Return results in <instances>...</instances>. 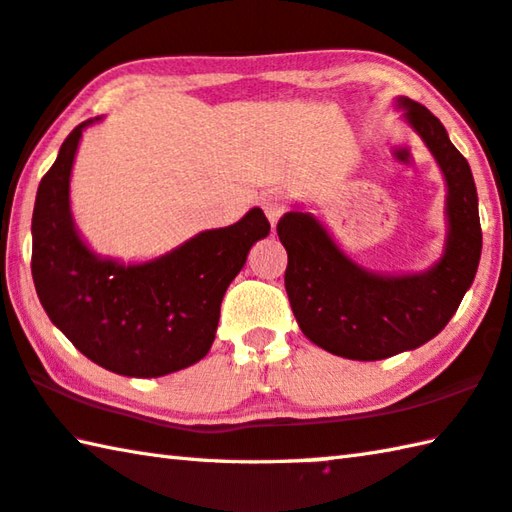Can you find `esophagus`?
I'll list each match as a JSON object with an SVG mask.
<instances>
[{
    "mask_svg": "<svg viewBox=\"0 0 512 512\" xmlns=\"http://www.w3.org/2000/svg\"><path fill=\"white\" fill-rule=\"evenodd\" d=\"M262 206H264L268 221H271L273 226H277V221H280V217L286 212V201H284L282 194L280 192H268L264 201H262Z\"/></svg>",
    "mask_w": 512,
    "mask_h": 512,
    "instance_id": "obj_1",
    "label": "esophagus"
}]
</instances>
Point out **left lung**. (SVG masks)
Masks as SVG:
<instances>
[{
  "mask_svg": "<svg viewBox=\"0 0 512 512\" xmlns=\"http://www.w3.org/2000/svg\"><path fill=\"white\" fill-rule=\"evenodd\" d=\"M398 107L448 183V244L441 262L421 275H376L342 253L309 212H286L277 235L288 253L284 286L306 338L349 360H383L441 333L475 280L481 257L477 188L470 165L421 102Z\"/></svg>",
  "mask_w": 512,
  "mask_h": 512,
  "instance_id": "obj_1",
  "label": "left lung"
}]
</instances>
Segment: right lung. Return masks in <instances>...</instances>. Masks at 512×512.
I'll return each instance as SVG.
<instances>
[{"mask_svg": "<svg viewBox=\"0 0 512 512\" xmlns=\"http://www.w3.org/2000/svg\"><path fill=\"white\" fill-rule=\"evenodd\" d=\"M89 123L64 138L37 188L35 291L55 327L96 365L136 378L172 374L210 351L226 288L271 224L253 208L237 224L201 232L154 262L125 266L96 257L69 210L73 156Z\"/></svg>", "mask_w": 512, "mask_h": 512, "instance_id": "add662e5", "label": "right lung"}]
</instances>
